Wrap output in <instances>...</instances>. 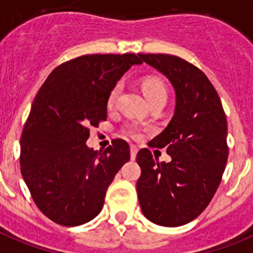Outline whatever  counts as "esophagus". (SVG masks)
I'll return each instance as SVG.
<instances>
[{
  "label": "esophagus",
  "instance_id": "1",
  "mask_svg": "<svg viewBox=\"0 0 253 253\" xmlns=\"http://www.w3.org/2000/svg\"><path fill=\"white\" fill-rule=\"evenodd\" d=\"M137 152H138V147L134 145H130V158L131 159H135L137 156Z\"/></svg>",
  "mask_w": 253,
  "mask_h": 253
}]
</instances>
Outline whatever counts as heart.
<instances>
[{
    "label": "heart",
    "instance_id": "1",
    "mask_svg": "<svg viewBox=\"0 0 253 253\" xmlns=\"http://www.w3.org/2000/svg\"><path fill=\"white\" fill-rule=\"evenodd\" d=\"M119 90H120V86H119V85H116V86L111 90V93H110L107 99L108 107H111L112 104L115 103L116 97H118L119 94ZM142 91L145 94L146 99H149V98L151 97H155V95H160V94H167L164 84H163L159 79H156V77H147V79H145V80L142 81ZM126 131H128V134H130L131 137H134V138L141 137V128H139L137 124L129 125L128 128H126Z\"/></svg>",
    "mask_w": 253,
    "mask_h": 253
}]
</instances>
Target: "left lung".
<instances>
[{
  "label": "left lung",
  "mask_w": 253,
  "mask_h": 253,
  "mask_svg": "<svg viewBox=\"0 0 253 253\" xmlns=\"http://www.w3.org/2000/svg\"><path fill=\"white\" fill-rule=\"evenodd\" d=\"M138 56L164 75L176 94L170 122L149 142L151 147H167L172 160L158 163L147 149L137 154L139 206L154 224L182 226L206 210L221 182L229 154L226 116L216 89L199 68L168 54Z\"/></svg>",
  "instance_id": "1"
}]
</instances>
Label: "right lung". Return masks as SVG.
<instances>
[{
  "mask_svg": "<svg viewBox=\"0 0 253 253\" xmlns=\"http://www.w3.org/2000/svg\"><path fill=\"white\" fill-rule=\"evenodd\" d=\"M141 63L135 54L79 56L56 67L37 93L20 138V169L39 210L56 224L93 220L115 174L130 159L123 139L99 152L86 141L89 128L107 119L116 83Z\"/></svg>",
  "mask_w": 253,
  "mask_h": 253,
  "instance_id": "add662e5",
  "label": "right lung"
}]
</instances>
